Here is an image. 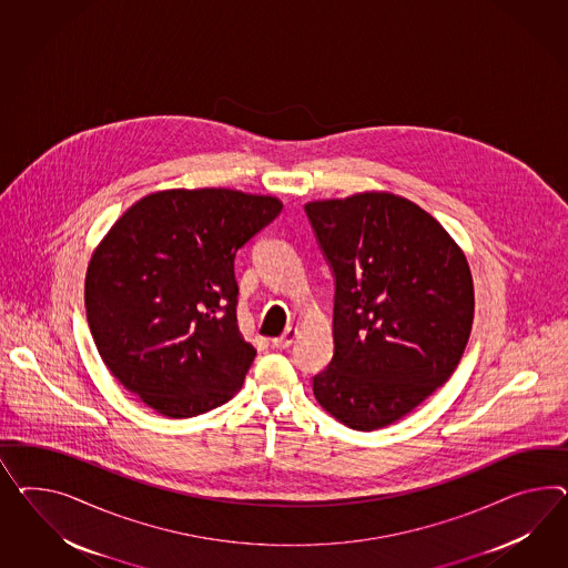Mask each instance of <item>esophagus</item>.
<instances>
[{
    "mask_svg": "<svg viewBox=\"0 0 568 568\" xmlns=\"http://www.w3.org/2000/svg\"><path fill=\"white\" fill-rule=\"evenodd\" d=\"M295 338H297V328H287L281 337L273 338V347H276V349H287Z\"/></svg>",
    "mask_w": 568,
    "mask_h": 568,
    "instance_id": "34e87169",
    "label": "esophagus"
}]
</instances>
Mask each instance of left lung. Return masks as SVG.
Segmentation results:
<instances>
[{
    "label": "left lung",
    "instance_id": "left-lung-1",
    "mask_svg": "<svg viewBox=\"0 0 568 568\" xmlns=\"http://www.w3.org/2000/svg\"><path fill=\"white\" fill-rule=\"evenodd\" d=\"M306 215L335 278V353L314 397L349 428H384L459 366L476 306L469 264L434 216L395 194L307 202Z\"/></svg>",
    "mask_w": 568,
    "mask_h": 568
}]
</instances>
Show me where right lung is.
Masks as SVG:
<instances>
[{
	"label": "right lung",
	"instance_id": "obj_1",
	"mask_svg": "<svg viewBox=\"0 0 568 568\" xmlns=\"http://www.w3.org/2000/svg\"><path fill=\"white\" fill-rule=\"evenodd\" d=\"M283 204L225 187L130 206L92 254L84 304L109 372L154 412L206 414L242 388L256 349L237 326L235 256Z\"/></svg>",
	"mask_w": 568,
	"mask_h": 568
}]
</instances>
